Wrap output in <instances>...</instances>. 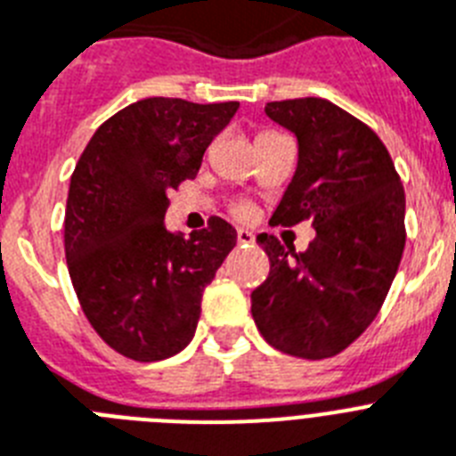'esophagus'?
I'll return each mask as SVG.
<instances>
[{
    "label": "esophagus",
    "mask_w": 456,
    "mask_h": 456,
    "mask_svg": "<svg viewBox=\"0 0 456 456\" xmlns=\"http://www.w3.org/2000/svg\"><path fill=\"white\" fill-rule=\"evenodd\" d=\"M236 240H239V246H250V243H255V234L248 232V229H239L236 232Z\"/></svg>",
    "instance_id": "34e87169"
}]
</instances>
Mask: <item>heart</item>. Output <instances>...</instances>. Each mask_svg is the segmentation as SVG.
Listing matches in <instances>:
<instances>
[{"mask_svg":"<svg viewBox=\"0 0 456 456\" xmlns=\"http://www.w3.org/2000/svg\"><path fill=\"white\" fill-rule=\"evenodd\" d=\"M236 213H239V216H243V213H246V208H243V206H239V208H236Z\"/></svg>","mask_w":456,"mask_h":456,"instance_id":"heart-1","label":"heart"}]
</instances>
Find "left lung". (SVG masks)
I'll list each match as a JSON object with an SVG mask.
<instances>
[{
  "label": "left lung",
  "instance_id": "8db88e82",
  "mask_svg": "<svg viewBox=\"0 0 456 456\" xmlns=\"http://www.w3.org/2000/svg\"><path fill=\"white\" fill-rule=\"evenodd\" d=\"M297 136L299 162L271 224L313 220L305 252L259 234L269 278L250 294L264 340L301 359H327L364 334L392 287L405 246V194L378 134L320 97L266 104Z\"/></svg>",
  "mask_w": 456,
  "mask_h": 456
}]
</instances>
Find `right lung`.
<instances>
[{"label":"right lung","mask_w":456,"mask_h":456,"mask_svg":"<svg viewBox=\"0 0 456 456\" xmlns=\"http://www.w3.org/2000/svg\"><path fill=\"white\" fill-rule=\"evenodd\" d=\"M236 109L141 99L109 118L76 164L64 213L69 275L87 322L122 357H174L197 331L204 287L236 229L210 217L185 239L164 227V213Z\"/></svg>","instance_id":"1"}]
</instances>
